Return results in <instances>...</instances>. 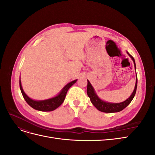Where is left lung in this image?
<instances>
[{
  "mask_svg": "<svg viewBox=\"0 0 155 155\" xmlns=\"http://www.w3.org/2000/svg\"><path fill=\"white\" fill-rule=\"evenodd\" d=\"M127 54L129 55V57L133 61L134 69L136 70V63H135L134 59L133 58L132 55L129 54L128 51H127ZM87 82H88L87 89V95L89 97H90L91 101L93 104V105L98 110H100L101 112H107V113H112V112H118L124 110L125 108L127 106L131 101H132L133 99L135 96L136 92H137V78H136V83H135L134 89L133 93L131 94V95L129 98H127V99L125 100L124 101L120 102V103H110L100 99V98L97 95L94 88V87L91 85L90 81L87 80Z\"/></svg>",
  "mask_w": 155,
  "mask_h": 155,
  "instance_id": "obj_1",
  "label": "left lung"
}]
</instances>
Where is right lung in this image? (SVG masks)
I'll list each match as a JSON object with an SVG mask.
<instances>
[{
	"label": "right lung",
	"mask_w": 155,
	"mask_h": 155,
	"mask_svg": "<svg viewBox=\"0 0 155 155\" xmlns=\"http://www.w3.org/2000/svg\"><path fill=\"white\" fill-rule=\"evenodd\" d=\"M77 80L78 79H75V80L67 84V85L62 88V90L59 92L58 95H56L53 97L49 98V99L44 100H35L28 96L26 94V93L24 92V91H23V88L21 85V78L19 79V85L23 97L25 98V100L27 104L31 107H32L33 109H34L37 110L48 112L52 111L56 109L63 104L65 99V97H66L68 90L74 85V83H76Z\"/></svg>",
	"instance_id": "add662e5"
}]
</instances>
